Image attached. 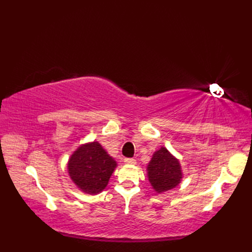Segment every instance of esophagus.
<instances>
[{"instance_id":"esophagus-1","label":"esophagus","mask_w":252,"mask_h":252,"mask_svg":"<svg viewBox=\"0 0 252 252\" xmlns=\"http://www.w3.org/2000/svg\"><path fill=\"white\" fill-rule=\"evenodd\" d=\"M125 163H126V164H135L136 160L134 158H126Z\"/></svg>"}]
</instances>
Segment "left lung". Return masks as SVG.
<instances>
[{
  "mask_svg": "<svg viewBox=\"0 0 252 252\" xmlns=\"http://www.w3.org/2000/svg\"><path fill=\"white\" fill-rule=\"evenodd\" d=\"M146 170L149 183L158 194L175 189L183 179L179 159L163 146L154 153Z\"/></svg>",
  "mask_w": 252,
  "mask_h": 252,
  "instance_id": "left-lung-1",
  "label": "left lung"
}]
</instances>
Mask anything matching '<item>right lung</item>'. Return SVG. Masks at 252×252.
<instances>
[{
  "instance_id": "1",
  "label": "right lung",
  "mask_w": 252,
  "mask_h": 252,
  "mask_svg": "<svg viewBox=\"0 0 252 252\" xmlns=\"http://www.w3.org/2000/svg\"><path fill=\"white\" fill-rule=\"evenodd\" d=\"M116 168V160L96 141L80 145L69 158L67 165L74 185L89 195L103 191Z\"/></svg>"
}]
</instances>
